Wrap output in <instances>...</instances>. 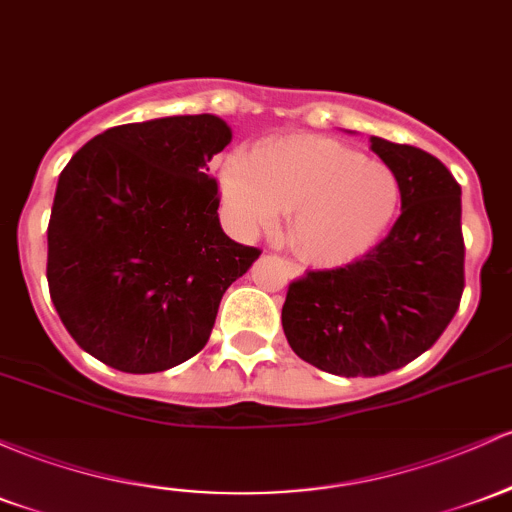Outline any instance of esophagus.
Returning a JSON list of instances; mask_svg holds the SVG:
<instances>
[{"label": "esophagus", "mask_w": 512, "mask_h": 512, "mask_svg": "<svg viewBox=\"0 0 512 512\" xmlns=\"http://www.w3.org/2000/svg\"><path fill=\"white\" fill-rule=\"evenodd\" d=\"M284 267H286V274H289L291 279L301 277V274H303V269H301L299 265H296V262H286V260H284Z\"/></svg>", "instance_id": "esophagus-1"}]
</instances>
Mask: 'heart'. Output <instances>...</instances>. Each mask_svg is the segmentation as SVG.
I'll return each mask as SVG.
<instances>
[{"label": "heart", "instance_id": "heart-1", "mask_svg": "<svg viewBox=\"0 0 512 512\" xmlns=\"http://www.w3.org/2000/svg\"><path fill=\"white\" fill-rule=\"evenodd\" d=\"M221 194L243 235L277 228L291 211V247L320 267L372 250L401 206V182L386 162L325 136L277 138L257 153L233 150L223 157Z\"/></svg>", "mask_w": 512, "mask_h": 512}]
</instances>
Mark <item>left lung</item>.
<instances>
[{
	"instance_id": "obj_1",
	"label": "left lung",
	"mask_w": 512,
	"mask_h": 512,
	"mask_svg": "<svg viewBox=\"0 0 512 512\" xmlns=\"http://www.w3.org/2000/svg\"><path fill=\"white\" fill-rule=\"evenodd\" d=\"M369 143L401 182V216L357 262L291 282L282 308L291 350L338 376L406 367L445 333L464 291L457 179L413 145Z\"/></svg>"
}]
</instances>
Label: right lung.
<instances>
[{"label": "right lung", "mask_w": 512, "mask_h": 512, "mask_svg": "<svg viewBox=\"0 0 512 512\" xmlns=\"http://www.w3.org/2000/svg\"><path fill=\"white\" fill-rule=\"evenodd\" d=\"M233 140L213 114L126 123L82 145L55 189L48 286L77 345L128 374L194 357L218 303L260 257L218 218L209 162Z\"/></svg>", "instance_id": "obj_1"}]
</instances>
